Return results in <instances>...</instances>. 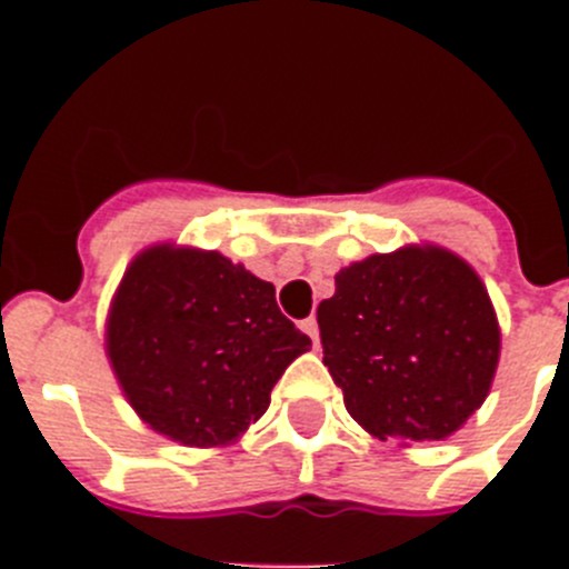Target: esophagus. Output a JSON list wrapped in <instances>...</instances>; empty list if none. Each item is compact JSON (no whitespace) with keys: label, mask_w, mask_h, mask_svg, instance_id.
<instances>
[{"label":"esophagus","mask_w":569,"mask_h":569,"mask_svg":"<svg viewBox=\"0 0 569 569\" xmlns=\"http://www.w3.org/2000/svg\"><path fill=\"white\" fill-rule=\"evenodd\" d=\"M301 333H308L310 339H313V345L319 341V321H316V316H308V319L299 321Z\"/></svg>","instance_id":"34e87169"}]
</instances>
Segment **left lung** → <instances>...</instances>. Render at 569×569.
<instances>
[{"label":"left lung","instance_id":"left-lung-1","mask_svg":"<svg viewBox=\"0 0 569 569\" xmlns=\"http://www.w3.org/2000/svg\"><path fill=\"white\" fill-rule=\"evenodd\" d=\"M316 316L347 413L379 439H447L479 410L499 365L490 296L441 248H401L339 270Z\"/></svg>","mask_w":569,"mask_h":569}]
</instances>
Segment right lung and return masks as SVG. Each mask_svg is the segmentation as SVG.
Segmentation results:
<instances>
[{"label":"right lung","instance_id":"add662e5","mask_svg":"<svg viewBox=\"0 0 569 569\" xmlns=\"http://www.w3.org/2000/svg\"><path fill=\"white\" fill-rule=\"evenodd\" d=\"M308 347L273 284L216 250H144L108 316L110 365L133 410L190 447L244 433Z\"/></svg>","mask_w":569,"mask_h":569}]
</instances>
